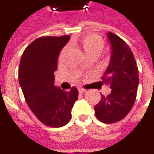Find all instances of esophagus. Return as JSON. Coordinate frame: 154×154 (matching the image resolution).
Listing matches in <instances>:
<instances>
[{"instance_id": "esophagus-1", "label": "esophagus", "mask_w": 154, "mask_h": 154, "mask_svg": "<svg viewBox=\"0 0 154 154\" xmlns=\"http://www.w3.org/2000/svg\"><path fill=\"white\" fill-rule=\"evenodd\" d=\"M78 91H79L80 93H84V92H86V90L83 89V88H82V87H79V88H78Z\"/></svg>"}]
</instances>
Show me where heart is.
<instances>
[{
	"label": "heart",
	"instance_id": "1",
	"mask_svg": "<svg viewBox=\"0 0 154 154\" xmlns=\"http://www.w3.org/2000/svg\"><path fill=\"white\" fill-rule=\"evenodd\" d=\"M72 45H76L82 49L87 57H97L101 53L104 48V42L100 36L97 35H87L81 38L79 40L71 42ZM63 49V52H64Z\"/></svg>",
	"mask_w": 154,
	"mask_h": 154
}]
</instances>
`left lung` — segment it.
<instances>
[{
  "label": "left lung",
  "mask_w": 154,
  "mask_h": 154,
  "mask_svg": "<svg viewBox=\"0 0 154 154\" xmlns=\"http://www.w3.org/2000/svg\"><path fill=\"white\" fill-rule=\"evenodd\" d=\"M111 46L110 63L103 77V83L110 86L107 97L101 95L95 114L106 124L119 121L125 117L134 104L139 85V70L132 51L122 38L111 32L107 34Z\"/></svg>",
  "instance_id": "8db88e82"
}]
</instances>
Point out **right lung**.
Returning <instances> with one entry per match:
<instances>
[{
  "instance_id": "add662e5",
  "label": "right lung",
  "mask_w": 154,
  "mask_h": 154,
  "mask_svg": "<svg viewBox=\"0 0 154 154\" xmlns=\"http://www.w3.org/2000/svg\"><path fill=\"white\" fill-rule=\"evenodd\" d=\"M69 35L40 37L27 46L19 67V82L25 101L38 120L50 127H62L70 121L78 91H64L54 86V72L62 48Z\"/></svg>"
}]
</instances>
